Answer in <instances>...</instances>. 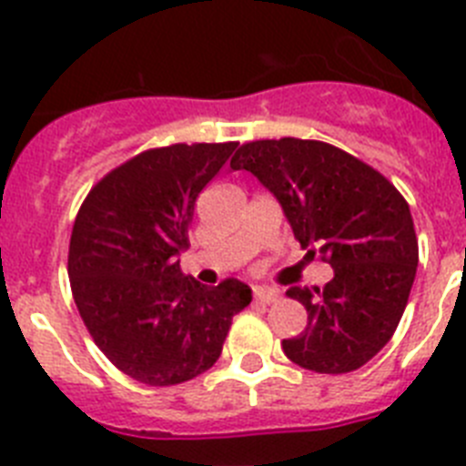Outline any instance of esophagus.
Segmentation results:
<instances>
[{"mask_svg":"<svg viewBox=\"0 0 466 466\" xmlns=\"http://www.w3.org/2000/svg\"><path fill=\"white\" fill-rule=\"evenodd\" d=\"M255 299L262 304H274L280 299V290L279 288H255Z\"/></svg>","mask_w":466,"mask_h":466,"instance_id":"1","label":"esophagus"}]
</instances>
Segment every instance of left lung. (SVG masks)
Here are the masks:
<instances>
[{"mask_svg": "<svg viewBox=\"0 0 466 466\" xmlns=\"http://www.w3.org/2000/svg\"><path fill=\"white\" fill-rule=\"evenodd\" d=\"M279 199L301 248L332 264L325 288L292 285L309 325L285 355L318 374H348L392 339L416 279L418 238L392 183L337 146L311 139L243 144L232 160Z\"/></svg>", "mask_w": 466, "mask_h": 466, "instance_id": "8db88e82", "label": "left lung"}]
</instances>
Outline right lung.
<instances>
[{
	"mask_svg": "<svg viewBox=\"0 0 466 466\" xmlns=\"http://www.w3.org/2000/svg\"><path fill=\"white\" fill-rule=\"evenodd\" d=\"M237 141L144 150L87 192L69 241L74 301L92 341L129 379L186 383L223 353L232 318L253 295L183 276L195 202Z\"/></svg>",
	"mask_w": 466,
	"mask_h": 466,
	"instance_id": "obj_1",
	"label": "right lung"
}]
</instances>
